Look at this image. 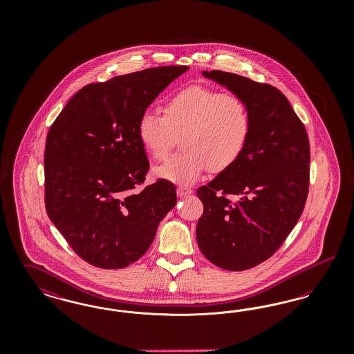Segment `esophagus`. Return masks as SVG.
<instances>
[{
    "instance_id": "obj_1",
    "label": "esophagus",
    "mask_w": 354,
    "mask_h": 354,
    "mask_svg": "<svg viewBox=\"0 0 354 354\" xmlns=\"http://www.w3.org/2000/svg\"><path fill=\"white\" fill-rule=\"evenodd\" d=\"M176 194H178V196L183 198V196H187V195H191V194H192V189H191L189 187H187V185H179V187L176 188Z\"/></svg>"
}]
</instances>
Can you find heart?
Wrapping results in <instances>:
<instances>
[{
    "instance_id": "heart-1",
    "label": "heart",
    "mask_w": 354,
    "mask_h": 354,
    "mask_svg": "<svg viewBox=\"0 0 354 354\" xmlns=\"http://www.w3.org/2000/svg\"><path fill=\"white\" fill-rule=\"evenodd\" d=\"M138 138L153 160L165 159L176 136L183 151L155 169V175L174 183L196 182L209 167L231 169L245 151L252 133V114L241 97L203 84L171 94L163 114L146 110L138 120Z\"/></svg>"
}]
</instances>
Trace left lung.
<instances>
[{"label":"left lung","mask_w":354,"mask_h":354,"mask_svg":"<svg viewBox=\"0 0 354 354\" xmlns=\"http://www.w3.org/2000/svg\"><path fill=\"white\" fill-rule=\"evenodd\" d=\"M205 77L247 102L252 133L243 156L198 188L196 240L219 268L245 270L276 252L300 219L309 191V139L286 95L268 84L221 70Z\"/></svg>","instance_id":"obj_1"}]
</instances>
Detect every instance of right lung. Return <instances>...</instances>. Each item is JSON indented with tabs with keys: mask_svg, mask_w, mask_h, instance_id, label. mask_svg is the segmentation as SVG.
Listing matches in <instances>:
<instances>
[{
	"mask_svg": "<svg viewBox=\"0 0 354 354\" xmlns=\"http://www.w3.org/2000/svg\"><path fill=\"white\" fill-rule=\"evenodd\" d=\"M188 66L145 68L82 87L53 122L45 146V207L71 250L103 270L150 248L176 204L175 185H145L150 163L138 120Z\"/></svg>",
	"mask_w": 354,
	"mask_h": 354,
	"instance_id": "1",
	"label": "right lung"
}]
</instances>
